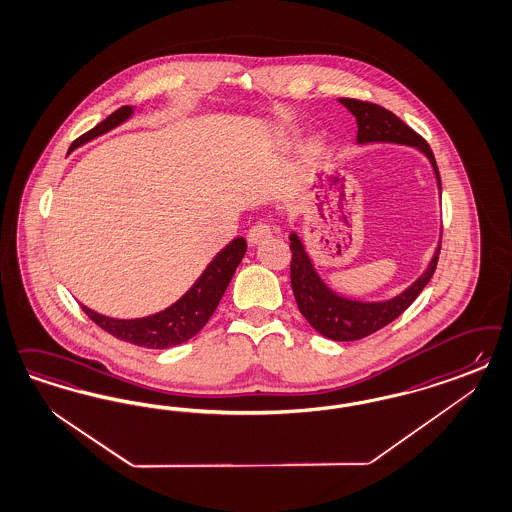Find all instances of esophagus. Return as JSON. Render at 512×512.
<instances>
[{"mask_svg":"<svg viewBox=\"0 0 512 512\" xmlns=\"http://www.w3.org/2000/svg\"><path fill=\"white\" fill-rule=\"evenodd\" d=\"M271 237V228L267 224H256L248 230L247 241L250 247H256Z\"/></svg>","mask_w":512,"mask_h":512,"instance_id":"1","label":"esophagus"}]
</instances>
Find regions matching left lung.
<instances>
[{
  "instance_id": "8db88e82",
  "label": "left lung",
  "mask_w": 512,
  "mask_h": 512,
  "mask_svg": "<svg viewBox=\"0 0 512 512\" xmlns=\"http://www.w3.org/2000/svg\"><path fill=\"white\" fill-rule=\"evenodd\" d=\"M341 105H345L358 122V145L369 143H394V145H407L420 150L429 160L435 173V181L441 192V175L437 169L435 156L429 149L428 143L413 132L403 120H399L394 113L380 107L377 103L360 101V99L341 98ZM290 250H292V264H290V279L292 290L296 297L299 313L313 326L320 335L328 337L331 341H358L380 328L388 326L403 313L420 292L426 288L429 279L435 273L441 241L437 243L435 252L429 260L428 267L416 281L407 286L401 294L380 299V301H363L356 297L343 296L330 288L324 279L318 275L313 260L303 245L297 231L290 233Z\"/></svg>"
}]
</instances>
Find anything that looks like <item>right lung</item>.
I'll list each match as a JSON object with an SVG mask.
<instances>
[{
  "label": "right lung",
  "instance_id": "right-lung-1",
  "mask_svg": "<svg viewBox=\"0 0 512 512\" xmlns=\"http://www.w3.org/2000/svg\"><path fill=\"white\" fill-rule=\"evenodd\" d=\"M133 111L135 107L132 105L120 107L113 115L99 122L96 128H92L90 132L81 135L77 141H73L69 152L79 149L81 145L96 139L103 133L115 130L120 124L132 118ZM245 252H247V241L243 237H235L216 254L211 264L203 269V273L190 286V290L160 313L124 320V318H111V316L96 313L83 303L81 307L84 313L88 314V318H92L101 330L111 333L120 341L145 348H169L181 345L184 341L192 339L209 322V318L215 313L220 299L230 284L237 265L241 264Z\"/></svg>",
  "mask_w": 512,
  "mask_h": 512
}]
</instances>
